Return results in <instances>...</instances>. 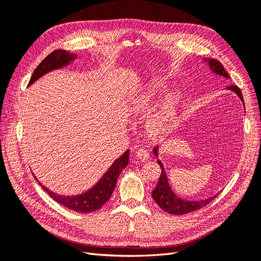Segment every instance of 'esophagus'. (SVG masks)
Returning <instances> with one entry per match:
<instances>
[{
    "label": "esophagus",
    "mask_w": 261,
    "mask_h": 261,
    "mask_svg": "<svg viewBox=\"0 0 261 261\" xmlns=\"http://www.w3.org/2000/svg\"><path fill=\"white\" fill-rule=\"evenodd\" d=\"M136 156H137L138 160L143 161V162H147L150 159V154H149V152L147 151L146 149H139V150H137V151H136Z\"/></svg>",
    "instance_id": "esophagus-1"
}]
</instances>
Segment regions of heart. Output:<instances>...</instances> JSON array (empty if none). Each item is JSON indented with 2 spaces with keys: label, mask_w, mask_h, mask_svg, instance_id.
Wrapping results in <instances>:
<instances>
[{
  "label": "heart",
  "mask_w": 261,
  "mask_h": 261,
  "mask_svg": "<svg viewBox=\"0 0 261 261\" xmlns=\"http://www.w3.org/2000/svg\"><path fill=\"white\" fill-rule=\"evenodd\" d=\"M167 91V85L161 83H152L147 88L139 92L134 98V106L139 111L146 112L152 107L155 100L160 99ZM181 106V96L177 91H171L165 96L148 120V128L153 134H162L168 132L174 124Z\"/></svg>",
  "instance_id": "heart-1"
}]
</instances>
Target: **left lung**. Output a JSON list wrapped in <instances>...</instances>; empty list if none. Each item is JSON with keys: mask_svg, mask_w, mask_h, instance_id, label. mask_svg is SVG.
I'll use <instances>...</instances> for the list:
<instances>
[{"mask_svg": "<svg viewBox=\"0 0 261 261\" xmlns=\"http://www.w3.org/2000/svg\"><path fill=\"white\" fill-rule=\"evenodd\" d=\"M202 62L209 67V70L211 73L222 76L225 78V80H230V76H228L223 65L221 64L218 60L202 59ZM225 89L234 92L244 103L242 91L238 86L226 87ZM152 151H153L154 155L158 158L156 162L159 163L160 168H161V174H160L159 181H158L155 188L152 191V198L158 204H159V207L161 209L167 211L168 213H170V215H176V216L186 215V213L193 212V211H196V210L204 207L206 204H208L210 201H212L218 196L219 193L216 194L215 196H211V197H208V198L200 199V200H188L185 198H181V197L176 195V193L172 189V187L169 183L167 172H165V169H164V165L161 162V160L159 159L160 145L154 146L152 148Z\"/></svg>", "mask_w": 261, "mask_h": 261, "instance_id": "1", "label": "left lung"}]
</instances>
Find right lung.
Segmentation results:
<instances>
[{
	"instance_id": "right-lung-1",
	"label": "right lung",
	"mask_w": 261,
	"mask_h": 261,
	"mask_svg": "<svg viewBox=\"0 0 261 261\" xmlns=\"http://www.w3.org/2000/svg\"><path fill=\"white\" fill-rule=\"evenodd\" d=\"M76 59H78V55L75 53H69L65 50L53 51L35 69V72L33 73V76H31L29 81L28 87L33 85L35 82L39 80V78H41L45 74L72 64ZM128 161L129 150L127 149L121 156H118L117 159L114 160V162L111 164V167L103 173V175L100 177V179L96 184L90 187L88 191L78 195H61L55 193L51 191L50 188L42 185L40 181H39V179L35 175L34 176L35 179L44 189L45 193H48V195L53 200L73 211L81 213H90L99 210L110 199V197H111L115 188L118 175H120L121 172L127 167Z\"/></svg>"
}]
</instances>
